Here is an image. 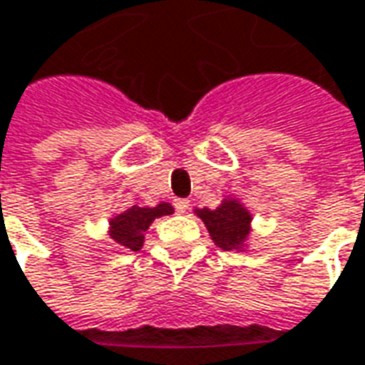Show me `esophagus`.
<instances>
[{"label":"esophagus","instance_id":"34e87169","mask_svg":"<svg viewBox=\"0 0 365 365\" xmlns=\"http://www.w3.org/2000/svg\"><path fill=\"white\" fill-rule=\"evenodd\" d=\"M174 205L178 213H185L190 209V200H175Z\"/></svg>","mask_w":365,"mask_h":365}]
</instances>
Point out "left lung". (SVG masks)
<instances>
[{"instance_id": "1", "label": "left lung", "mask_w": 365, "mask_h": 365, "mask_svg": "<svg viewBox=\"0 0 365 365\" xmlns=\"http://www.w3.org/2000/svg\"><path fill=\"white\" fill-rule=\"evenodd\" d=\"M193 213L205 223L213 243L223 251H243L253 215L235 197H225L215 209H193Z\"/></svg>"}]
</instances>
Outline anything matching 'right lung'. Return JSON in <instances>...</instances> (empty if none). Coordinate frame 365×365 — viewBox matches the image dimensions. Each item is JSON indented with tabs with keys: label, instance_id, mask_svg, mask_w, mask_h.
Listing matches in <instances>:
<instances>
[{
	"label": "right lung",
	"instance_id": "add662e5",
	"mask_svg": "<svg viewBox=\"0 0 365 365\" xmlns=\"http://www.w3.org/2000/svg\"><path fill=\"white\" fill-rule=\"evenodd\" d=\"M172 213H174V207L168 201L158 203L156 207L132 205L124 213L110 217L108 235H110V239H114V243H118L124 249L140 251L142 243H144V233L150 229L152 221L158 217H164V215H172Z\"/></svg>",
	"mask_w": 365,
	"mask_h": 365
}]
</instances>
